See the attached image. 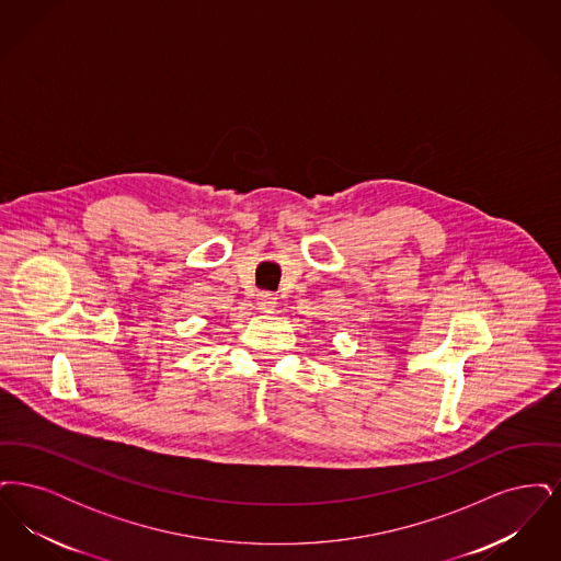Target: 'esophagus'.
<instances>
[{
  "instance_id": "1",
  "label": "esophagus",
  "mask_w": 561,
  "mask_h": 561,
  "mask_svg": "<svg viewBox=\"0 0 561 561\" xmlns=\"http://www.w3.org/2000/svg\"><path fill=\"white\" fill-rule=\"evenodd\" d=\"M256 302H259V309H261L263 313H273V311H275V305H277V298H275V294L261 293L259 294V298H256Z\"/></svg>"
}]
</instances>
